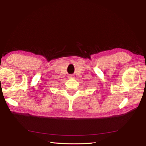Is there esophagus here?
<instances>
[{
	"label": "esophagus",
	"instance_id": "obj_1",
	"mask_svg": "<svg viewBox=\"0 0 146 146\" xmlns=\"http://www.w3.org/2000/svg\"><path fill=\"white\" fill-rule=\"evenodd\" d=\"M74 78H75V77H74V76H73V75H70L69 76V78H70V79H73Z\"/></svg>",
	"mask_w": 146,
	"mask_h": 146
}]
</instances>
